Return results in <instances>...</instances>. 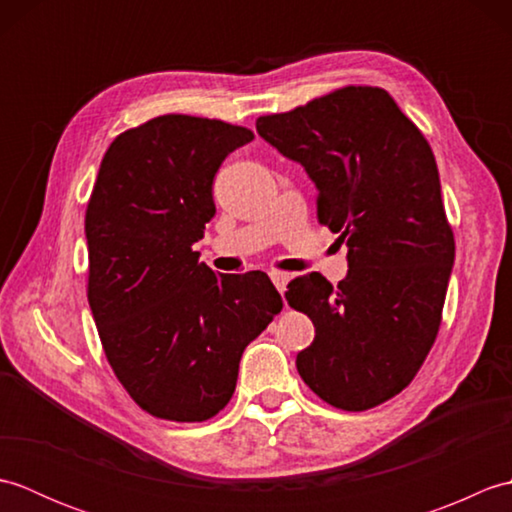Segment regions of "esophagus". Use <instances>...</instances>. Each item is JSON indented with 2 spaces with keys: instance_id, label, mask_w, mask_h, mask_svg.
Wrapping results in <instances>:
<instances>
[{
  "instance_id": "esophagus-1",
  "label": "esophagus",
  "mask_w": 512,
  "mask_h": 512,
  "mask_svg": "<svg viewBox=\"0 0 512 512\" xmlns=\"http://www.w3.org/2000/svg\"><path fill=\"white\" fill-rule=\"evenodd\" d=\"M270 279H273L275 288L281 292V295H284L288 281H290V275L288 273H277V270H275V273H270Z\"/></svg>"
}]
</instances>
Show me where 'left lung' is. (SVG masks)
I'll return each mask as SVG.
<instances>
[{"label":"left lung","mask_w":512,"mask_h":512,"mask_svg":"<svg viewBox=\"0 0 512 512\" xmlns=\"http://www.w3.org/2000/svg\"><path fill=\"white\" fill-rule=\"evenodd\" d=\"M257 134L306 169L319 222L347 246V277L288 284L286 299L314 323L297 369L314 394L345 411L400 394L438 336L455 259L438 165L420 129L380 88L350 85Z\"/></svg>","instance_id":"1"}]
</instances>
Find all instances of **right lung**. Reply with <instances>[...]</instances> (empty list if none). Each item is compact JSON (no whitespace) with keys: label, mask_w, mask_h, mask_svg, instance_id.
<instances>
[{"label":"right lung","mask_w":512,"mask_h":512,"mask_svg":"<svg viewBox=\"0 0 512 512\" xmlns=\"http://www.w3.org/2000/svg\"><path fill=\"white\" fill-rule=\"evenodd\" d=\"M253 138L167 114L116 136L103 156L85 213L88 301L116 378L156 418L222 411L246 345L284 306L266 273L217 277L191 248L215 215L217 169Z\"/></svg>","instance_id":"obj_1"}]
</instances>
